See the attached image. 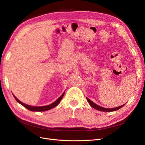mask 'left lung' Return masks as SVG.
<instances>
[{
	"instance_id": "1",
	"label": "left lung",
	"mask_w": 145,
	"mask_h": 145,
	"mask_svg": "<svg viewBox=\"0 0 145 145\" xmlns=\"http://www.w3.org/2000/svg\"><path fill=\"white\" fill-rule=\"evenodd\" d=\"M87 100L89 103V104H90V106H91L92 107L94 108L96 110H98L99 111H101V112H113V111H116V110H119V108H122L125 104H124L123 105H122V106H119V107H114V108H104V107H101L98 106V105L96 104L95 103H94L93 102H92L91 100H90V99L88 98H86Z\"/></svg>"
}]
</instances>
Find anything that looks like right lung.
<instances>
[{
  "instance_id": "add662e5",
  "label": "right lung",
  "mask_w": 145,
  "mask_h": 145,
  "mask_svg": "<svg viewBox=\"0 0 145 145\" xmlns=\"http://www.w3.org/2000/svg\"><path fill=\"white\" fill-rule=\"evenodd\" d=\"M65 92L62 94V95L59 97V98H57V99H56V100L54 101V103H52L51 104H49V105H47V106H30V105H27L26 104H25L22 101H20L18 99H17L16 97L14 96V95H13L14 97L15 98V99H16V101L20 104L21 105H22L23 106H24L25 108H26L27 109L29 110L30 111H32V112H45V111H47V110H50L54 107H55L56 106H57V105L59 104L60 101H61V99H62L64 94H65Z\"/></svg>"
}]
</instances>
